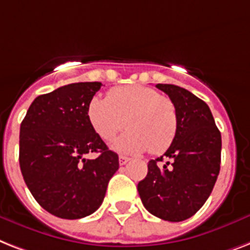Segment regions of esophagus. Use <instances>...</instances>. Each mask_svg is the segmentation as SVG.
<instances>
[{
	"label": "esophagus",
	"mask_w": 250,
	"mask_h": 250,
	"mask_svg": "<svg viewBox=\"0 0 250 250\" xmlns=\"http://www.w3.org/2000/svg\"><path fill=\"white\" fill-rule=\"evenodd\" d=\"M129 162V158L125 157V155H119V164L121 166H125V164H127Z\"/></svg>",
	"instance_id": "esophagus-1"
}]
</instances>
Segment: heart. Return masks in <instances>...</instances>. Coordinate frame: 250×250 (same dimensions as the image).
Segmentation results:
<instances>
[{
    "label": "heart",
    "mask_w": 250,
    "mask_h": 250,
    "mask_svg": "<svg viewBox=\"0 0 250 250\" xmlns=\"http://www.w3.org/2000/svg\"><path fill=\"white\" fill-rule=\"evenodd\" d=\"M91 127L106 143L128 128L114 143L121 151L163 153L176 137L177 109L173 101L143 84L113 88L104 97H93L87 107Z\"/></svg>",
    "instance_id": "b5f03b06"
}]
</instances>
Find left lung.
<instances>
[{"label": "left lung", "mask_w": 250, "mask_h": 250, "mask_svg": "<svg viewBox=\"0 0 250 250\" xmlns=\"http://www.w3.org/2000/svg\"><path fill=\"white\" fill-rule=\"evenodd\" d=\"M157 87L176 105L178 128L167 151L150 160L137 190L151 214L180 222L194 216L212 192L220 173L221 132L209 106L194 93L174 84ZM164 157L170 160L160 166Z\"/></svg>", "instance_id": "1"}]
</instances>
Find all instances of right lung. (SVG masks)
Wrapping results in <instances>:
<instances>
[{
  "label": "right lung",
  "mask_w": 250,
  "mask_h": 250,
  "mask_svg": "<svg viewBox=\"0 0 250 250\" xmlns=\"http://www.w3.org/2000/svg\"><path fill=\"white\" fill-rule=\"evenodd\" d=\"M100 82H79L36 97L20 125L19 163L32 195L54 216H90L105 198L118 171V155L107 149L87 118ZM88 152H99L86 160Z\"/></svg>",
  "instance_id": "right-lung-1"
}]
</instances>
